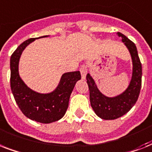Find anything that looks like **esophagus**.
Segmentation results:
<instances>
[{
	"label": "esophagus",
	"instance_id": "1",
	"mask_svg": "<svg viewBox=\"0 0 152 152\" xmlns=\"http://www.w3.org/2000/svg\"><path fill=\"white\" fill-rule=\"evenodd\" d=\"M80 71L82 79H83V80H85L86 75H87V73H88V69H87V66L84 65V64H83V65L80 67Z\"/></svg>",
	"mask_w": 152,
	"mask_h": 152
}]
</instances>
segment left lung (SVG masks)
<instances>
[{
    "label": "left lung",
    "mask_w": 152,
    "mask_h": 152,
    "mask_svg": "<svg viewBox=\"0 0 152 152\" xmlns=\"http://www.w3.org/2000/svg\"><path fill=\"white\" fill-rule=\"evenodd\" d=\"M117 34L122 39V42L132 57V79L127 89L115 97H107L98 89L95 80L90 74L88 73L86 77L89 88L91 106L95 113L104 120H114L128 113L137 102L141 88L142 66L137 46L120 32H118Z\"/></svg>",
    "instance_id": "left-lung-1"
}]
</instances>
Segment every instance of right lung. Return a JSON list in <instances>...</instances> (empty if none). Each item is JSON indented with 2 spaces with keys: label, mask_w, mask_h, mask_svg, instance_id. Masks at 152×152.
Masks as SVG:
<instances>
[{
  "label": "right lung",
  "mask_w": 152,
  "mask_h": 152,
  "mask_svg": "<svg viewBox=\"0 0 152 152\" xmlns=\"http://www.w3.org/2000/svg\"><path fill=\"white\" fill-rule=\"evenodd\" d=\"M39 37L23 42L14 51L10 59L11 89L16 104L27 118L37 122L49 124L63 118L66 112L72 91L81 79L80 71L70 72L61 76L59 84L53 91L41 94L29 88L19 75V61L23 51Z\"/></svg>",
  "instance_id": "obj_1"
}]
</instances>
